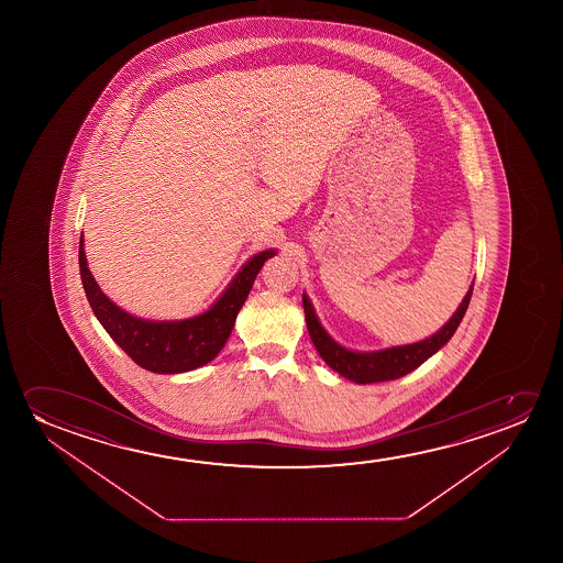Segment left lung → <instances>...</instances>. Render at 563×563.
<instances>
[{"instance_id": "left-lung-1", "label": "left lung", "mask_w": 563, "mask_h": 563, "mask_svg": "<svg viewBox=\"0 0 563 563\" xmlns=\"http://www.w3.org/2000/svg\"><path fill=\"white\" fill-rule=\"evenodd\" d=\"M471 294H473V283L462 303L455 309L454 316L450 317L448 323L429 339L419 340L413 344H404V346L375 350V352H355V350L340 346L339 342L324 331L323 324L319 323V317L316 316V309L311 306L308 294H303L301 301H303L309 336L319 355L323 357V362L347 380H354L357 385H369V383H385V380L404 377L417 369L421 363L427 362L431 355L437 354L440 347L446 346L448 340L454 336L465 311L470 308Z\"/></svg>"}]
</instances>
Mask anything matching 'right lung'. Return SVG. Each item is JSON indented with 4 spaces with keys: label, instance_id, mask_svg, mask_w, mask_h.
<instances>
[{
    "label": "right lung",
    "instance_id": "add662e5",
    "mask_svg": "<svg viewBox=\"0 0 563 563\" xmlns=\"http://www.w3.org/2000/svg\"><path fill=\"white\" fill-rule=\"evenodd\" d=\"M273 255H277V250L271 247L250 257L208 311L180 321L142 319L109 300L88 269L82 236L78 247V265L86 298L109 336L140 367L162 375H175L198 369L223 350L257 273Z\"/></svg>",
    "mask_w": 563,
    "mask_h": 563
}]
</instances>
